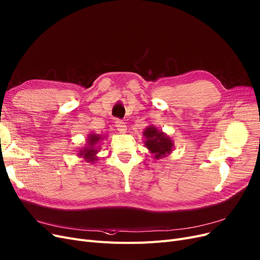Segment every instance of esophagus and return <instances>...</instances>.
I'll list each match as a JSON object with an SVG mask.
<instances>
[{"label":"esophagus","instance_id":"obj_1","mask_svg":"<svg viewBox=\"0 0 260 260\" xmlns=\"http://www.w3.org/2000/svg\"><path fill=\"white\" fill-rule=\"evenodd\" d=\"M115 126H117V128H118V131L120 132V133H122V134H124V133H126V124H125V122H123L122 120H117L115 121Z\"/></svg>","mask_w":260,"mask_h":260}]
</instances>
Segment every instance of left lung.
I'll use <instances>...</instances> for the list:
<instances>
[{
	"mask_svg": "<svg viewBox=\"0 0 260 260\" xmlns=\"http://www.w3.org/2000/svg\"><path fill=\"white\" fill-rule=\"evenodd\" d=\"M145 136V147L153 154L155 159L165 157L172 152L174 149V141L166 133L157 129L154 125H150L143 131Z\"/></svg>",
	"mask_w": 260,
	"mask_h": 260,
	"instance_id": "left-lung-1",
	"label": "left lung"
}]
</instances>
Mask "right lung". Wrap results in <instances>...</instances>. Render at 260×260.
Wrapping results in <instances>:
<instances>
[{"mask_svg": "<svg viewBox=\"0 0 260 260\" xmlns=\"http://www.w3.org/2000/svg\"><path fill=\"white\" fill-rule=\"evenodd\" d=\"M106 135L102 136V135H99V134H95V133H90L88 135V138H86V142L84 147L80 148L78 153L79 157H82L85 159V161L88 162H95L99 160V157H98V153L100 152V149L101 147H99V142L102 140V139H105Z\"/></svg>", "mask_w": 260, "mask_h": 260, "instance_id": "right-lung-1", "label": "right lung"}]
</instances>
